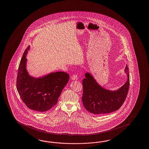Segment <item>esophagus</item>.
Returning <instances> with one entry per match:
<instances>
[{"label": "esophagus", "instance_id": "1", "mask_svg": "<svg viewBox=\"0 0 149 149\" xmlns=\"http://www.w3.org/2000/svg\"><path fill=\"white\" fill-rule=\"evenodd\" d=\"M77 79H78V77H77V74H73V76L71 77V79L72 80H77Z\"/></svg>", "mask_w": 149, "mask_h": 149}]
</instances>
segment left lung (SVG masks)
<instances>
[{
  "mask_svg": "<svg viewBox=\"0 0 149 149\" xmlns=\"http://www.w3.org/2000/svg\"><path fill=\"white\" fill-rule=\"evenodd\" d=\"M126 83L119 89L111 91L100 85L91 73L87 72L82 80V103L86 109L95 114H106L116 111L122 106L126 98L130 87L129 68L127 65Z\"/></svg>",
  "mask_w": 149,
  "mask_h": 149,
  "instance_id": "8db88e82",
  "label": "left lung"
}]
</instances>
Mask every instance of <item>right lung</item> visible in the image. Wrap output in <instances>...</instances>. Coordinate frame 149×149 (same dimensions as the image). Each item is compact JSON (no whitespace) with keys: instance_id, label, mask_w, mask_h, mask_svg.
<instances>
[{"instance_id":"obj_1","label":"right lung","mask_w":149,"mask_h":149,"mask_svg":"<svg viewBox=\"0 0 149 149\" xmlns=\"http://www.w3.org/2000/svg\"><path fill=\"white\" fill-rule=\"evenodd\" d=\"M25 49L20 61L16 80V88L19 96L28 108L37 112H45L57 103L64 87L69 81V75L58 71L40 78L29 76L26 69Z\"/></svg>"}]
</instances>
